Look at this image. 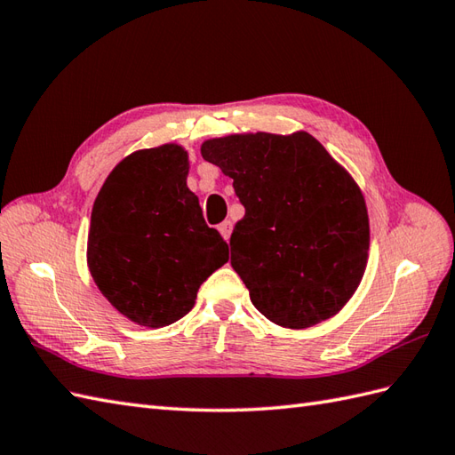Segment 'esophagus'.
<instances>
[{"mask_svg": "<svg viewBox=\"0 0 455 455\" xmlns=\"http://www.w3.org/2000/svg\"><path fill=\"white\" fill-rule=\"evenodd\" d=\"M219 232H220V235H223L225 240H228L230 238V232H232V223H230V220H223V223L219 225Z\"/></svg>", "mask_w": 455, "mask_h": 455, "instance_id": "obj_1", "label": "esophagus"}]
</instances>
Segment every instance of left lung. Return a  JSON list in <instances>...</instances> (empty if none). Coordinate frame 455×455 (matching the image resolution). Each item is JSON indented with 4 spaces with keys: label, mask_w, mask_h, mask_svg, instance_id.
<instances>
[{
    "label": "left lung",
    "mask_w": 455,
    "mask_h": 455,
    "mask_svg": "<svg viewBox=\"0 0 455 455\" xmlns=\"http://www.w3.org/2000/svg\"><path fill=\"white\" fill-rule=\"evenodd\" d=\"M202 156L235 180L246 215L230 263L273 323L304 330L339 312L366 267L371 227L363 192L310 133L209 140Z\"/></svg>",
    "instance_id": "8db88e82"
}]
</instances>
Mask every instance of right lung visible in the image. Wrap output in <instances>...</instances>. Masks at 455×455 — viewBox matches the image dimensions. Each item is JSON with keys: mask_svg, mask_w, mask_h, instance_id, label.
Masks as SVG:
<instances>
[{"mask_svg": "<svg viewBox=\"0 0 455 455\" xmlns=\"http://www.w3.org/2000/svg\"><path fill=\"white\" fill-rule=\"evenodd\" d=\"M188 168V153L174 143L135 151L92 205L91 275L116 310L145 327L184 318L202 283L228 259L227 242L205 225L186 186Z\"/></svg>", "mask_w": 455, "mask_h": 455, "instance_id": "1", "label": "right lung"}]
</instances>
